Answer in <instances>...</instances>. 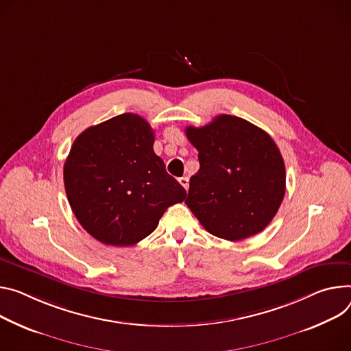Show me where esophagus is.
I'll return each mask as SVG.
<instances>
[{
  "label": "esophagus",
  "instance_id": "34e87169",
  "mask_svg": "<svg viewBox=\"0 0 351 351\" xmlns=\"http://www.w3.org/2000/svg\"><path fill=\"white\" fill-rule=\"evenodd\" d=\"M179 183L187 190L189 189V178L187 176H182V178H179Z\"/></svg>",
  "mask_w": 351,
  "mask_h": 351
}]
</instances>
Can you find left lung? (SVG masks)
I'll return each instance as SVG.
<instances>
[{
  "label": "left lung",
  "mask_w": 351,
  "mask_h": 351,
  "mask_svg": "<svg viewBox=\"0 0 351 351\" xmlns=\"http://www.w3.org/2000/svg\"><path fill=\"white\" fill-rule=\"evenodd\" d=\"M199 151L187 207L213 235L242 241L262 232L285 193V167L273 138L245 119L219 114L203 127H186Z\"/></svg>",
  "instance_id": "obj_1"
}]
</instances>
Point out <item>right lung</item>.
<instances>
[{
	"instance_id": "1",
	"label": "right lung",
	"mask_w": 351,
	"mask_h": 351,
	"mask_svg": "<svg viewBox=\"0 0 351 351\" xmlns=\"http://www.w3.org/2000/svg\"><path fill=\"white\" fill-rule=\"evenodd\" d=\"M145 119L123 113L90 125L74 141L64 164L73 213L95 239L132 246L148 237L186 190L154 152Z\"/></svg>"
}]
</instances>
